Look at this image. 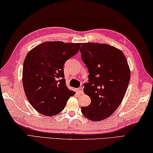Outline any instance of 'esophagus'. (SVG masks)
Here are the masks:
<instances>
[{
	"label": "esophagus",
	"instance_id": "esophagus-1",
	"mask_svg": "<svg viewBox=\"0 0 153 153\" xmlns=\"http://www.w3.org/2000/svg\"><path fill=\"white\" fill-rule=\"evenodd\" d=\"M77 91H78V92L80 94H83V90L82 87H79V88H78V89H77Z\"/></svg>",
	"mask_w": 153,
	"mask_h": 153
}]
</instances>
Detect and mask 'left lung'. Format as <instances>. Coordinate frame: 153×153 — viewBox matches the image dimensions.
<instances>
[{"mask_svg":"<svg viewBox=\"0 0 153 153\" xmlns=\"http://www.w3.org/2000/svg\"><path fill=\"white\" fill-rule=\"evenodd\" d=\"M80 52L89 73L83 91L91 100L89 106L82 107V112L91 121H101L121 104L130 79V69L122 51L111 45L84 43Z\"/></svg>","mask_w":153,"mask_h":153,"instance_id":"1","label":"left lung"}]
</instances>
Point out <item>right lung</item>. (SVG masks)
<instances>
[{
  "label": "right lung",
  "mask_w": 153,
  "mask_h": 153,
  "mask_svg": "<svg viewBox=\"0 0 153 153\" xmlns=\"http://www.w3.org/2000/svg\"><path fill=\"white\" fill-rule=\"evenodd\" d=\"M81 43L47 41L26 55L22 83L31 105L45 116L58 114L75 95L65 83L64 64L79 51Z\"/></svg>",
  "instance_id": "obj_1"
}]
</instances>
